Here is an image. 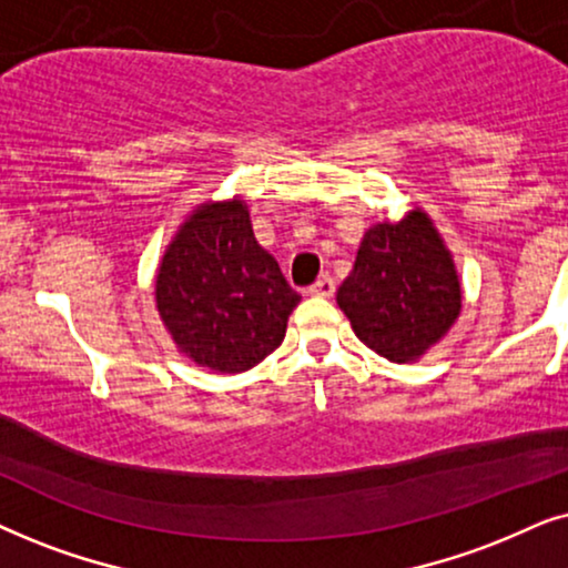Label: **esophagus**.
Wrapping results in <instances>:
<instances>
[{
	"label": "esophagus",
	"instance_id": "esophagus-1",
	"mask_svg": "<svg viewBox=\"0 0 568 568\" xmlns=\"http://www.w3.org/2000/svg\"><path fill=\"white\" fill-rule=\"evenodd\" d=\"M308 293H312V296H320V298H332V296H335V280L320 277L312 285V288H308Z\"/></svg>",
	"mask_w": 568,
	"mask_h": 568
}]
</instances>
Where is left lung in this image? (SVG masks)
I'll return each mask as SVG.
<instances>
[{"mask_svg": "<svg viewBox=\"0 0 568 568\" xmlns=\"http://www.w3.org/2000/svg\"><path fill=\"white\" fill-rule=\"evenodd\" d=\"M337 304L363 345L405 363L447 335L463 291L434 225L415 210L399 223L366 231Z\"/></svg>", "mask_w": 568, "mask_h": 568, "instance_id": "left-lung-1", "label": "left lung"}]
</instances>
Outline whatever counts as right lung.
Wrapping results in <instances>:
<instances>
[{
	"mask_svg": "<svg viewBox=\"0 0 568 568\" xmlns=\"http://www.w3.org/2000/svg\"><path fill=\"white\" fill-rule=\"evenodd\" d=\"M155 301L189 358L236 374L283 343L301 296L256 244L244 202L233 200L200 207L184 223L163 256Z\"/></svg>",
	"mask_w": 568,
	"mask_h": 568,
	"instance_id": "right-lung-1",
	"label": "right lung"
}]
</instances>
